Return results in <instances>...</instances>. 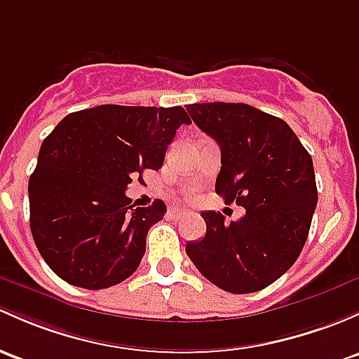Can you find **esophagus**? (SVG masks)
<instances>
[{
  "label": "esophagus",
  "mask_w": 359,
  "mask_h": 359,
  "mask_svg": "<svg viewBox=\"0 0 359 359\" xmlns=\"http://www.w3.org/2000/svg\"><path fill=\"white\" fill-rule=\"evenodd\" d=\"M182 217H186V211L180 208H170L168 210V218L170 220H180Z\"/></svg>",
  "instance_id": "34e87169"
}]
</instances>
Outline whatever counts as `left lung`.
Here are the masks:
<instances>
[{"label": "left lung", "mask_w": 359, "mask_h": 359, "mask_svg": "<svg viewBox=\"0 0 359 359\" xmlns=\"http://www.w3.org/2000/svg\"><path fill=\"white\" fill-rule=\"evenodd\" d=\"M187 111L220 146L217 194L246 208L229 225L217 211H203L206 233L187 244V256L227 292L269 287L294 265L308 239L318 201L311 156L284 120L249 104L194 103Z\"/></svg>", "instance_id": "left-lung-1"}]
</instances>
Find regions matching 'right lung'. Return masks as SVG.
Returning a JSON list of instances; mask_svg holds the SVG:
<instances>
[{
    "label": "right lung",
    "mask_w": 359,
    "mask_h": 359,
    "mask_svg": "<svg viewBox=\"0 0 359 359\" xmlns=\"http://www.w3.org/2000/svg\"><path fill=\"white\" fill-rule=\"evenodd\" d=\"M182 123H191L182 107L101 104L67 115L44 139L29 179L30 232L60 278L97 290L137 270L167 206L134 208L126 189L161 168Z\"/></svg>",
    "instance_id": "obj_1"
}]
</instances>
